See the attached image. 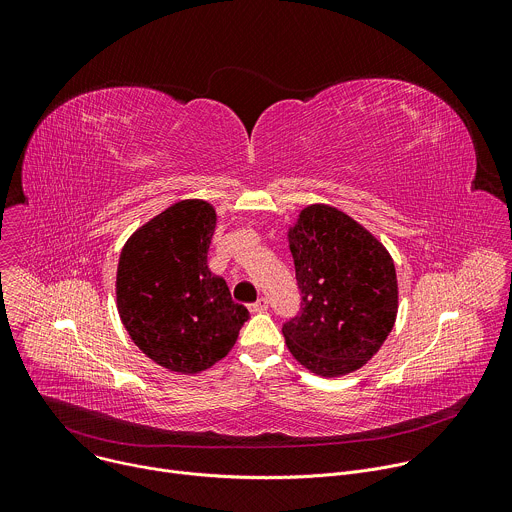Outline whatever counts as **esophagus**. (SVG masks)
I'll list each match as a JSON object with an SVG mask.
<instances>
[{
    "label": "esophagus",
    "mask_w": 512,
    "mask_h": 512,
    "mask_svg": "<svg viewBox=\"0 0 512 512\" xmlns=\"http://www.w3.org/2000/svg\"><path fill=\"white\" fill-rule=\"evenodd\" d=\"M269 308V300L267 298H259L255 304H251L249 306V310L253 312V314H257V312H265Z\"/></svg>",
    "instance_id": "1"
}]
</instances>
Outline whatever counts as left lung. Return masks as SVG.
<instances>
[{
	"mask_svg": "<svg viewBox=\"0 0 512 512\" xmlns=\"http://www.w3.org/2000/svg\"><path fill=\"white\" fill-rule=\"evenodd\" d=\"M287 241L304 306L281 328L291 356L328 379L358 371L395 326L393 257L371 231L330 204L300 210Z\"/></svg>",
	"mask_w": 512,
	"mask_h": 512,
	"instance_id": "8db88e82",
	"label": "left lung"
}]
</instances>
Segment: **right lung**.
Returning <instances> with one entry per match:
<instances>
[{"label":"right lung","mask_w":512,"mask_h":512,"mask_svg":"<svg viewBox=\"0 0 512 512\" xmlns=\"http://www.w3.org/2000/svg\"><path fill=\"white\" fill-rule=\"evenodd\" d=\"M216 210L180 200L141 225L117 265V312L135 346L160 367L196 375L225 358L249 312L208 269Z\"/></svg>","instance_id":"right-lung-1"}]
</instances>
